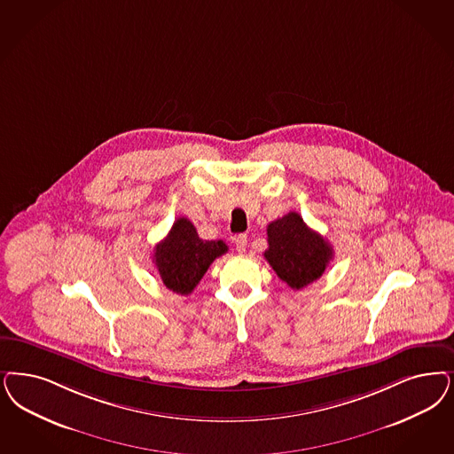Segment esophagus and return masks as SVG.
I'll return each mask as SVG.
<instances>
[{
    "instance_id": "1",
    "label": "esophagus",
    "mask_w": 454,
    "mask_h": 454,
    "mask_svg": "<svg viewBox=\"0 0 454 454\" xmlns=\"http://www.w3.org/2000/svg\"><path fill=\"white\" fill-rule=\"evenodd\" d=\"M236 251L238 253H245L247 245H248V238L245 235H238L235 238Z\"/></svg>"
}]
</instances>
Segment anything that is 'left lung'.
Returning <instances> with one entry per match:
<instances>
[{
	"mask_svg": "<svg viewBox=\"0 0 454 454\" xmlns=\"http://www.w3.org/2000/svg\"><path fill=\"white\" fill-rule=\"evenodd\" d=\"M266 235V262L294 290L318 280L333 258L329 241L310 230L295 211L271 221Z\"/></svg>",
	"mask_w": 454,
	"mask_h": 454,
	"instance_id": "obj_1",
	"label": "left lung"
}]
</instances>
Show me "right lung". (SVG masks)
Instances as JSON below:
<instances>
[{
	"label": "right lung",
	"instance_id": "1",
	"mask_svg": "<svg viewBox=\"0 0 454 454\" xmlns=\"http://www.w3.org/2000/svg\"><path fill=\"white\" fill-rule=\"evenodd\" d=\"M224 241H207L198 236L188 218L176 219L169 235L154 248L153 262L162 283L179 295H189L209 265L224 254Z\"/></svg>",
	"mask_w": 454,
	"mask_h": 454
}]
</instances>
